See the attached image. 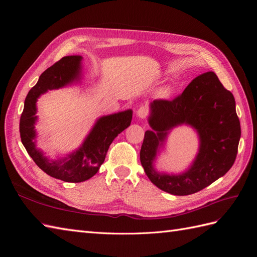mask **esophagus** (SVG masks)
Segmentation results:
<instances>
[{
	"instance_id": "obj_1",
	"label": "esophagus",
	"mask_w": 257,
	"mask_h": 257,
	"mask_svg": "<svg viewBox=\"0 0 257 257\" xmlns=\"http://www.w3.org/2000/svg\"><path fill=\"white\" fill-rule=\"evenodd\" d=\"M148 114H149V111H148V109H147L146 107H141L137 110V116H138V118H141V119L147 118Z\"/></svg>"
}]
</instances>
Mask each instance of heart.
Returning a JSON list of instances; mask_svg holds the SVG:
<instances>
[{
  "label": "heart",
  "mask_w": 257,
  "mask_h": 257,
  "mask_svg": "<svg viewBox=\"0 0 257 257\" xmlns=\"http://www.w3.org/2000/svg\"><path fill=\"white\" fill-rule=\"evenodd\" d=\"M170 93V90L169 89H165L164 91H163V94H165V95H168Z\"/></svg>",
  "instance_id": "heart-1"
}]
</instances>
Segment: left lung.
<instances>
[{
	"instance_id": "1",
	"label": "left lung",
	"mask_w": 257,
	"mask_h": 257,
	"mask_svg": "<svg viewBox=\"0 0 257 257\" xmlns=\"http://www.w3.org/2000/svg\"><path fill=\"white\" fill-rule=\"evenodd\" d=\"M141 162L150 181L173 195H190L226 174L238 152L241 130L236 103L213 72L199 75L173 100L155 99L148 118ZM181 123L197 130L200 150L191 167L179 175L160 174L153 162L169 131Z\"/></svg>"
}]
</instances>
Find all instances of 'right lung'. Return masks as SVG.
I'll list each match as a JSON object with an SVG mask.
<instances>
[{
	"label": "right lung",
	"mask_w": 257,
	"mask_h": 257,
	"mask_svg": "<svg viewBox=\"0 0 257 257\" xmlns=\"http://www.w3.org/2000/svg\"><path fill=\"white\" fill-rule=\"evenodd\" d=\"M81 57L68 56L46 69L25 100L20 118V137L35 164L50 177L65 182H82L94 176L103 164L113 139L130 126L132 109L100 116L84 142L73 153L60 160H49L36 148V102L45 92L63 88L81 78Z\"/></svg>",
	"instance_id": "right-lung-1"
}]
</instances>
